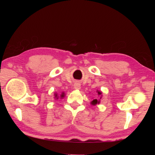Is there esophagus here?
Returning a JSON list of instances; mask_svg holds the SVG:
<instances>
[{"mask_svg": "<svg viewBox=\"0 0 155 155\" xmlns=\"http://www.w3.org/2000/svg\"><path fill=\"white\" fill-rule=\"evenodd\" d=\"M74 88H75V90H80V84L79 83V82H75V84H74Z\"/></svg>", "mask_w": 155, "mask_h": 155, "instance_id": "esophagus-1", "label": "esophagus"}]
</instances>
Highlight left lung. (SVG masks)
Masks as SVG:
<instances>
[{
  "label": "left lung",
  "mask_w": 155,
  "mask_h": 155,
  "mask_svg": "<svg viewBox=\"0 0 155 155\" xmlns=\"http://www.w3.org/2000/svg\"><path fill=\"white\" fill-rule=\"evenodd\" d=\"M97 94H98L99 96H101V97H99V99H101V92L97 90ZM99 101H100L97 100V99H94L92 101L91 104H92V105H96V104H99Z\"/></svg>",
  "instance_id": "obj_1"
}]
</instances>
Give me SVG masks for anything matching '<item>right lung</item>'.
Returning <instances> with one entry per match:
<instances>
[{
  "label": "right lung",
  "mask_w": 155,
  "mask_h": 155,
  "mask_svg": "<svg viewBox=\"0 0 155 155\" xmlns=\"http://www.w3.org/2000/svg\"><path fill=\"white\" fill-rule=\"evenodd\" d=\"M55 98H56V99H58V94H56V93H55ZM64 97V93H62V94H61V98H62V97Z\"/></svg>",
  "instance_id": "1"
}]
</instances>
